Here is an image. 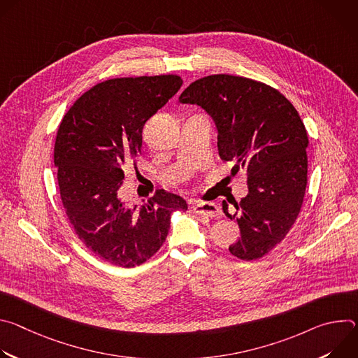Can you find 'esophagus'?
<instances>
[{
  "mask_svg": "<svg viewBox=\"0 0 358 358\" xmlns=\"http://www.w3.org/2000/svg\"><path fill=\"white\" fill-rule=\"evenodd\" d=\"M191 211L194 214L207 215L210 218L218 217L221 214V210L218 207V203H215V202H196V203H192Z\"/></svg>",
  "mask_w": 358,
  "mask_h": 358,
  "instance_id": "1",
  "label": "esophagus"
}]
</instances>
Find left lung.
Wrapping results in <instances>:
<instances>
[{
	"label": "left lung",
	"mask_w": 358,
	"mask_h": 358,
	"mask_svg": "<svg viewBox=\"0 0 358 358\" xmlns=\"http://www.w3.org/2000/svg\"><path fill=\"white\" fill-rule=\"evenodd\" d=\"M180 103L198 105L214 120L224 162L243 169L248 194L222 210L239 227L229 252L243 261L262 258L294 224L308 185V133L290 101L276 89L242 76L211 75L192 82Z\"/></svg>",
	"instance_id": "8db88e82"
}]
</instances>
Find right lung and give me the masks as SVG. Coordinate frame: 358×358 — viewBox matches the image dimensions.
Masks as SVG:
<instances>
[{
    "instance_id": "1",
    "label": "right lung",
    "mask_w": 358,
    "mask_h": 358,
    "mask_svg": "<svg viewBox=\"0 0 358 358\" xmlns=\"http://www.w3.org/2000/svg\"><path fill=\"white\" fill-rule=\"evenodd\" d=\"M182 86L177 75L110 79L83 93L64 116L54 163L66 215L85 246L112 265L134 268L164 243L187 202L160 189L143 206L122 199L123 164L141 152L144 123Z\"/></svg>"
}]
</instances>
